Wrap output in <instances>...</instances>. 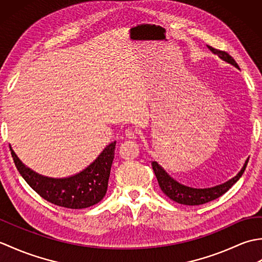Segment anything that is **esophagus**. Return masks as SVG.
<instances>
[{"label":"esophagus","mask_w":262,"mask_h":262,"mask_svg":"<svg viewBox=\"0 0 262 262\" xmlns=\"http://www.w3.org/2000/svg\"><path fill=\"white\" fill-rule=\"evenodd\" d=\"M125 135L127 138H129V140H135L137 136V130L134 129V128H127L125 130Z\"/></svg>","instance_id":"34e87169"}]
</instances>
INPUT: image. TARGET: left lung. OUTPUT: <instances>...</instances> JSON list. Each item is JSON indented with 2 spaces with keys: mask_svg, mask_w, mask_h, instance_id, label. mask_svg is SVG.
<instances>
[{
  "mask_svg": "<svg viewBox=\"0 0 262 262\" xmlns=\"http://www.w3.org/2000/svg\"><path fill=\"white\" fill-rule=\"evenodd\" d=\"M208 48L210 49L211 53L216 54L221 59L225 60L226 63H230L231 65L235 66L236 69H238V65L236 64L234 58H233L231 55H229L226 52L219 51V49L213 48L210 46H208ZM248 161L249 159L246 161V163H244V165L242 166V169L234 178H232V179H230L229 181H226L224 183H222V185L211 187V188H204V189H197V188H191V187L181 185V183L176 181L174 179H172V178L164 171L162 166L159 165L158 162H155V161L152 162V168L155 173V177H157L158 179L161 190H162L171 200H173V202L178 204H182L187 206H196V205H203L206 203H209L211 200L221 197L222 194H224L242 177L244 170L247 168Z\"/></svg>",
  "mask_w": 262,
  "mask_h": 262,
  "instance_id": "left-lung-1",
  "label": "left lung"
}]
</instances>
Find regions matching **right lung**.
Segmentation results:
<instances>
[{
  "instance_id": "1",
  "label": "right lung",
  "mask_w": 262,
  "mask_h": 262,
  "mask_svg": "<svg viewBox=\"0 0 262 262\" xmlns=\"http://www.w3.org/2000/svg\"><path fill=\"white\" fill-rule=\"evenodd\" d=\"M115 148L116 142L110 143L84 170L69 178L56 179L27 168L10 147L16 169L28 185L47 202L71 209L90 207L105 196Z\"/></svg>"
}]
</instances>
